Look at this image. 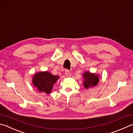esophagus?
Here are the masks:
<instances>
[{
    "label": "esophagus",
    "mask_w": 133,
    "mask_h": 133,
    "mask_svg": "<svg viewBox=\"0 0 133 133\" xmlns=\"http://www.w3.org/2000/svg\"><path fill=\"white\" fill-rule=\"evenodd\" d=\"M65 74H66V76L68 77H70L71 76L70 72V71L68 70H66V71H65Z\"/></svg>",
    "instance_id": "34e87169"
}]
</instances>
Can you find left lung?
Instances as JSON below:
<instances>
[{
    "mask_svg": "<svg viewBox=\"0 0 133 133\" xmlns=\"http://www.w3.org/2000/svg\"><path fill=\"white\" fill-rule=\"evenodd\" d=\"M84 78V86L86 89L91 88L97 85L99 82V76L95 74L91 73L89 71H86L83 75Z\"/></svg>",
    "mask_w": 133,
    "mask_h": 133,
    "instance_id": "8db88e82",
    "label": "left lung"
}]
</instances>
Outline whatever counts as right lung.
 I'll return each instance as SVG.
<instances>
[{"label": "right lung", "mask_w": 133, "mask_h": 133, "mask_svg": "<svg viewBox=\"0 0 133 133\" xmlns=\"http://www.w3.org/2000/svg\"><path fill=\"white\" fill-rule=\"evenodd\" d=\"M59 78L48 71L35 73L33 76L32 83L37 90L41 92L49 94L51 92L53 85Z\"/></svg>", "instance_id": "add662e5"}]
</instances>
